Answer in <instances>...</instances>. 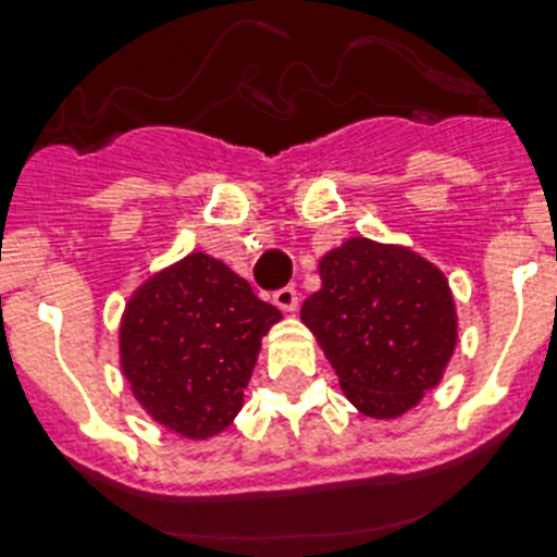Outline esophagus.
Masks as SVG:
<instances>
[{"label": "esophagus", "mask_w": 557, "mask_h": 557, "mask_svg": "<svg viewBox=\"0 0 557 557\" xmlns=\"http://www.w3.org/2000/svg\"><path fill=\"white\" fill-rule=\"evenodd\" d=\"M274 306H277L280 311H297L300 297H297V292H294L292 286H286V288H280V292H274Z\"/></svg>", "instance_id": "obj_1"}]
</instances>
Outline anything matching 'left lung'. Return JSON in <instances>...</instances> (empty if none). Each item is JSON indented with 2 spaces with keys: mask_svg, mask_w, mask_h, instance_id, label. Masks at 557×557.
<instances>
[{
  "mask_svg": "<svg viewBox=\"0 0 557 557\" xmlns=\"http://www.w3.org/2000/svg\"><path fill=\"white\" fill-rule=\"evenodd\" d=\"M320 280L300 317L350 405L371 419L408 413L442 382L459 336L445 274L405 246L350 237L322 257Z\"/></svg>",
  "mask_w": 557,
  "mask_h": 557,
  "instance_id": "8db88e82",
  "label": "left lung"
}]
</instances>
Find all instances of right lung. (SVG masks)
Masks as SVG:
<instances>
[{
	"mask_svg": "<svg viewBox=\"0 0 557 557\" xmlns=\"http://www.w3.org/2000/svg\"><path fill=\"white\" fill-rule=\"evenodd\" d=\"M280 317L226 263L191 251L129 297L121 371L158 424L186 438L218 436L243 408L260 339Z\"/></svg>",
	"mask_w": 557,
	"mask_h": 557,
	"instance_id": "add662e5",
	"label": "right lung"
}]
</instances>
